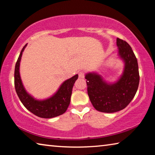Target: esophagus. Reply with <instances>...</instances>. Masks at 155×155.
I'll return each mask as SVG.
<instances>
[{"instance_id":"esophagus-1","label":"esophagus","mask_w":155,"mask_h":155,"mask_svg":"<svg viewBox=\"0 0 155 155\" xmlns=\"http://www.w3.org/2000/svg\"><path fill=\"white\" fill-rule=\"evenodd\" d=\"M78 77H79V78H84V77H85V75H84V72H80L79 73H78Z\"/></svg>"}]
</instances>
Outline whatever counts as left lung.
<instances>
[{"label":"left lung","instance_id":"left-lung-1","mask_svg":"<svg viewBox=\"0 0 155 155\" xmlns=\"http://www.w3.org/2000/svg\"><path fill=\"white\" fill-rule=\"evenodd\" d=\"M117 56L124 68L117 81L109 82L96 72L85 74L87 94L91 104L97 111L115 113L124 109L137 92L140 74L137 60L127 41L117 38Z\"/></svg>","mask_w":155,"mask_h":155}]
</instances>
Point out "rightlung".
Segmentation results:
<instances>
[{
    "label": "right lung",
    "mask_w": 155,
    "mask_h": 155,
    "mask_svg": "<svg viewBox=\"0 0 155 155\" xmlns=\"http://www.w3.org/2000/svg\"><path fill=\"white\" fill-rule=\"evenodd\" d=\"M27 44L23 47L15 64L14 72L15 89L18 97L27 109L37 116L42 118H52L66 111L70 103L72 91L78 75L64 81L58 90L51 96L44 99H37L26 90L20 74V65L22 52Z\"/></svg>",
    "instance_id": "add662e5"
}]
</instances>
